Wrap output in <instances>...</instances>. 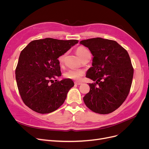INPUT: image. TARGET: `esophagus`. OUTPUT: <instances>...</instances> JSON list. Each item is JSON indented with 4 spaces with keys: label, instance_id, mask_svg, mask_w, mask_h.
Segmentation results:
<instances>
[{
    "label": "esophagus",
    "instance_id": "obj_1",
    "mask_svg": "<svg viewBox=\"0 0 149 149\" xmlns=\"http://www.w3.org/2000/svg\"><path fill=\"white\" fill-rule=\"evenodd\" d=\"M75 84H77V85H80V84H82V82H81V81H75Z\"/></svg>",
    "mask_w": 149,
    "mask_h": 149
}]
</instances>
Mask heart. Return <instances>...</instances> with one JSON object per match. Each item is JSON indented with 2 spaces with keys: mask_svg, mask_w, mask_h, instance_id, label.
<instances>
[{
  "mask_svg": "<svg viewBox=\"0 0 149 149\" xmlns=\"http://www.w3.org/2000/svg\"><path fill=\"white\" fill-rule=\"evenodd\" d=\"M76 53L78 55V56H79L80 58H82L83 57L86 56V55L89 53V52L86 48H84L83 46H80L76 49ZM65 55L66 54H63L58 58V61L60 65H61L63 63V62ZM83 74H84V72L82 70L69 69L64 73L63 75L65 78H66V79L78 80L81 79V77L83 75Z\"/></svg>",
  "mask_w": 149,
  "mask_h": 149,
  "instance_id": "1",
  "label": "heart"
}]
</instances>
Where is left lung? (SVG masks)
<instances>
[{
    "label": "left lung",
    "mask_w": 149,
    "mask_h": 149,
    "mask_svg": "<svg viewBox=\"0 0 149 149\" xmlns=\"http://www.w3.org/2000/svg\"><path fill=\"white\" fill-rule=\"evenodd\" d=\"M80 43L93 56L86 77L95 81L89 83L90 91L83 97L84 102L95 113H110L124 103L130 92L134 68L129 55L116 42L109 39L97 37Z\"/></svg>",
    "instance_id": "1"
}]
</instances>
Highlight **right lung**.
I'll return each instance as SVG.
<instances>
[{
    "label": "right lung",
    "instance_id": "right-lung-1",
    "mask_svg": "<svg viewBox=\"0 0 149 149\" xmlns=\"http://www.w3.org/2000/svg\"><path fill=\"white\" fill-rule=\"evenodd\" d=\"M77 40L46 38L31 42L20 54L15 79L26 106L39 113H48L60 107L74 86L71 79L61 81L58 58L78 43Z\"/></svg>",
    "mask_w": 149,
    "mask_h": 149
}]
</instances>
